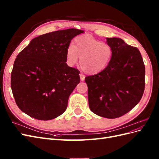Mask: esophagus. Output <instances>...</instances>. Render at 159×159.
<instances>
[{"instance_id":"34e87169","label":"esophagus","mask_w":159,"mask_h":159,"mask_svg":"<svg viewBox=\"0 0 159 159\" xmlns=\"http://www.w3.org/2000/svg\"><path fill=\"white\" fill-rule=\"evenodd\" d=\"M80 79H81V81H84V80H85V75H84L83 74H80Z\"/></svg>"}]
</instances>
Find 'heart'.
Listing matches in <instances>:
<instances>
[{"label": "heart", "mask_w": 159, "mask_h": 159, "mask_svg": "<svg viewBox=\"0 0 159 159\" xmlns=\"http://www.w3.org/2000/svg\"><path fill=\"white\" fill-rule=\"evenodd\" d=\"M112 55L113 50L109 44L89 35L76 37L73 45L69 46L66 52L70 65L75 64L79 57L80 68L90 74L103 70L109 64Z\"/></svg>", "instance_id": "1"}]
</instances>
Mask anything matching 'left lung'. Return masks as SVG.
<instances>
[{"mask_svg": "<svg viewBox=\"0 0 159 159\" xmlns=\"http://www.w3.org/2000/svg\"><path fill=\"white\" fill-rule=\"evenodd\" d=\"M113 50L109 64L85 78L90 110L99 116H123L140 102L145 90V67L140 52L119 38H107Z\"/></svg>", "mask_w": 159, "mask_h": 159, "instance_id": "obj_1", "label": "left lung"}]
</instances>
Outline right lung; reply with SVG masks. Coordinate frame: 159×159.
I'll return each instance as SVG.
<instances>
[{
  "mask_svg": "<svg viewBox=\"0 0 159 159\" xmlns=\"http://www.w3.org/2000/svg\"><path fill=\"white\" fill-rule=\"evenodd\" d=\"M83 32L69 28L44 34L18 54L11 84L22 112L48 121L66 110L69 96L80 81V71L66 64V52L71 40Z\"/></svg>",
  "mask_w": 159,
  "mask_h": 159,
  "instance_id": "right-lung-1",
  "label": "right lung"
}]
</instances>
